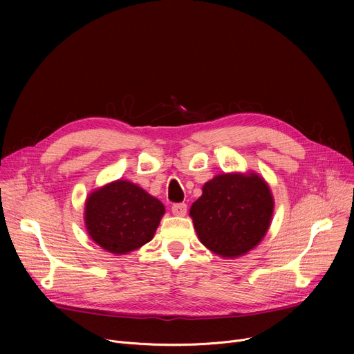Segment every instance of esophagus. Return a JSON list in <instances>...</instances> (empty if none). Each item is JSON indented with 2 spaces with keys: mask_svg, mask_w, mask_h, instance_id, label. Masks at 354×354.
I'll return each mask as SVG.
<instances>
[{
  "mask_svg": "<svg viewBox=\"0 0 354 354\" xmlns=\"http://www.w3.org/2000/svg\"><path fill=\"white\" fill-rule=\"evenodd\" d=\"M172 212L176 216L187 215V203H174V205H172Z\"/></svg>",
  "mask_w": 354,
  "mask_h": 354,
  "instance_id": "1",
  "label": "esophagus"
}]
</instances>
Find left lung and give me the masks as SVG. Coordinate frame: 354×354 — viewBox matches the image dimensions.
<instances>
[{"label": "left lung", "mask_w": 354, "mask_h": 354, "mask_svg": "<svg viewBox=\"0 0 354 354\" xmlns=\"http://www.w3.org/2000/svg\"><path fill=\"white\" fill-rule=\"evenodd\" d=\"M274 199L257 174H222L203 185L189 211L201 243L224 258L255 248L267 234Z\"/></svg>", "instance_id": "left-lung-1"}]
</instances>
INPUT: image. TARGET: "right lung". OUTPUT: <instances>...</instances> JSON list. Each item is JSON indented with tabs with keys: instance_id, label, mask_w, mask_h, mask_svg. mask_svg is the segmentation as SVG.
Returning <instances> with one entry per match:
<instances>
[{
	"instance_id": "right-lung-1",
	"label": "right lung",
	"mask_w": 354,
	"mask_h": 354,
	"mask_svg": "<svg viewBox=\"0 0 354 354\" xmlns=\"http://www.w3.org/2000/svg\"><path fill=\"white\" fill-rule=\"evenodd\" d=\"M165 214L163 203L129 180H115L86 199L90 238L111 254H127L151 241Z\"/></svg>"
}]
</instances>
